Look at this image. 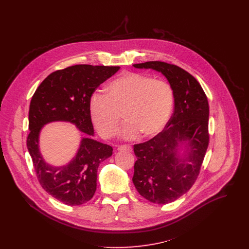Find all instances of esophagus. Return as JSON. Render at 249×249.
I'll return each mask as SVG.
<instances>
[{"label":"esophagus","instance_id":"1","mask_svg":"<svg viewBox=\"0 0 249 249\" xmlns=\"http://www.w3.org/2000/svg\"><path fill=\"white\" fill-rule=\"evenodd\" d=\"M118 150H127V151H132V147L129 144H122L118 146Z\"/></svg>","mask_w":249,"mask_h":249}]
</instances>
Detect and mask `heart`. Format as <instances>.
Segmentation results:
<instances>
[{
    "label": "heart",
    "instance_id": "obj_1",
    "mask_svg": "<svg viewBox=\"0 0 249 249\" xmlns=\"http://www.w3.org/2000/svg\"><path fill=\"white\" fill-rule=\"evenodd\" d=\"M107 94L94 93L90 100V118L100 135L114 137L126 120L122 136L135 139L158 135L168 124L174 108V90L162 79L135 71H124L107 86Z\"/></svg>",
    "mask_w": 249,
    "mask_h": 249
}]
</instances>
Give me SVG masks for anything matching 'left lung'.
Returning <instances> with one entry per match:
<instances>
[{
    "label": "left lung",
    "instance_id": "left-lung-1",
    "mask_svg": "<svg viewBox=\"0 0 249 249\" xmlns=\"http://www.w3.org/2000/svg\"><path fill=\"white\" fill-rule=\"evenodd\" d=\"M133 66L161 71L174 90L175 111L165 128L133 145L135 188L150 202L167 204L187 193L199 176L210 138L209 104L199 82L177 65L148 61ZM182 141H188L190 152L180 160L176 146Z\"/></svg>",
    "mask_w": 249,
    "mask_h": 249
}]
</instances>
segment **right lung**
<instances>
[{"instance_id": "add662e5", "label": "right lung", "mask_w": 249, "mask_h": 249, "mask_svg": "<svg viewBox=\"0 0 249 249\" xmlns=\"http://www.w3.org/2000/svg\"><path fill=\"white\" fill-rule=\"evenodd\" d=\"M120 69L119 66L73 65L52 72L38 86L29 111L30 133L27 146L36 177L42 188L67 205L89 201L97 189V172L101 162L112 155V146L83 138L76 156L63 167H52L42 158L38 137L42 126L54 121L70 122L94 135L90 118V100L96 89Z\"/></svg>"}]
</instances>
